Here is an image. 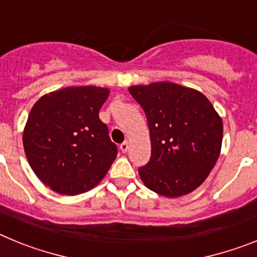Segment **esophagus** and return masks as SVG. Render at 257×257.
<instances>
[{
    "label": "esophagus",
    "mask_w": 257,
    "mask_h": 257,
    "mask_svg": "<svg viewBox=\"0 0 257 257\" xmlns=\"http://www.w3.org/2000/svg\"><path fill=\"white\" fill-rule=\"evenodd\" d=\"M119 148H121V151L123 152V153H126L127 149H128V142H123L121 145H119Z\"/></svg>",
    "instance_id": "1"
}]
</instances>
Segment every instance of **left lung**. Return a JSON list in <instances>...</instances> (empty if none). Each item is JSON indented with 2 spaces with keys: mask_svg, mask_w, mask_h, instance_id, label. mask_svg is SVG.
Instances as JSON below:
<instances>
[{
  "mask_svg": "<svg viewBox=\"0 0 257 257\" xmlns=\"http://www.w3.org/2000/svg\"><path fill=\"white\" fill-rule=\"evenodd\" d=\"M147 115L152 154L139 175L161 196L180 197L198 188L219 158L221 118L197 90L171 82L131 86Z\"/></svg>",
  "mask_w": 257,
  "mask_h": 257,
  "instance_id": "8db88e82",
  "label": "left lung"
}]
</instances>
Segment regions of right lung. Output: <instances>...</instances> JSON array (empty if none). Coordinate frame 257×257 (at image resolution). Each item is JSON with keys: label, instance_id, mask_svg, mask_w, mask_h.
Returning a JSON list of instances; mask_svg holds the SVG:
<instances>
[{"label": "right lung", "instance_id": "obj_1", "mask_svg": "<svg viewBox=\"0 0 257 257\" xmlns=\"http://www.w3.org/2000/svg\"><path fill=\"white\" fill-rule=\"evenodd\" d=\"M108 88L65 87L42 96L28 115L23 145L45 185L65 196L94 188L118 153L99 110Z\"/></svg>", "mask_w": 257, "mask_h": 257}]
</instances>
